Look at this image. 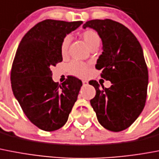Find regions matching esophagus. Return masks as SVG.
Returning <instances> with one entry per match:
<instances>
[{
    "label": "esophagus",
    "instance_id": "1",
    "mask_svg": "<svg viewBox=\"0 0 159 159\" xmlns=\"http://www.w3.org/2000/svg\"><path fill=\"white\" fill-rule=\"evenodd\" d=\"M82 83H83L84 86H85V85H87V84H88V81L83 80V81H82Z\"/></svg>",
    "mask_w": 159,
    "mask_h": 159
}]
</instances>
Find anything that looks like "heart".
I'll list each match as a JSON object with an SVG mask.
<instances>
[{
	"label": "heart",
	"instance_id": "obj_1",
	"mask_svg": "<svg viewBox=\"0 0 159 159\" xmlns=\"http://www.w3.org/2000/svg\"><path fill=\"white\" fill-rule=\"evenodd\" d=\"M81 37H82L84 43L89 49L94 46H99L100 38L94 30H92V29L86 30L81 34ZM70 42V37H66L62 42L61 46V52L62 56L66 55ZM68 69L72 75L79 76V77H83L87 74V67L85 65L79 61H72L69 65Z\"/></svg>",
	"mask_w": 159,
	"mask_h": 159
}]
</instances>
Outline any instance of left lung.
Here are the masks:
<instances>
[{
  "mask_svg": "<svg viewBox=\"0 0 159 159\" xmlns=\"http://www.w3.org/2000/svg\"><path fill=\"white\" fill-rule=\"evenodd\" d=\"M86 28L94 29L101 39L102 52L95 67L111 83L110 88L101 84L100 89L97 81H90L96 89L90 103L104 128L121 131L133 124L145 105L148 73L144 52L130 30L114 20H89L83 25Z\"/></svg>",
  "mask_w": 159,
  "mask_h": 159,
  "instance_id": "left-lung-1",
  "label": "left lung"
}]
</instances>
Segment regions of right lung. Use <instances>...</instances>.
Listing matches in <instances>:
<instances>
[{
  "mask_svg": "<svg viewBox=\"0 0 159 159\" xmlns=\"http://www.w3.org/2000/svg\"><path fill=\"white\" fill-rule=\"evenodd\" d=\"M83 24L45 20L23 37L11 69L14 96L29 120L39 129L62 127L77 100L82 82L74 76L58 85L51 68L62 61L61 46L67 34Z\"/></svg>",
  "mask_w": 159,
  "mask_h": 159,
  "instance_id": "obj_1",
  "label": "right lung"
}]
</instances>
